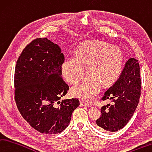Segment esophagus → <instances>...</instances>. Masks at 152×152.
Wrapping results in <instances>:
<instances>
[{
  "mask_svg": "<svg viewBox=\"0 0 152 152\" xmlns=\"http://www.w3.org/2000/svg\"><path fill=\"white\" fill-rule=\"evenodd\" d=\"M80 106H81V107H84V106H88V107H89V106H91V105L89 104V103H87L86 102H83V101H81Z\"/></svg>",
  "mask_w": 152,
  "mask_h": 152,
  "instance_id": "1",
  "label": "esophagus"
}]
</instances>
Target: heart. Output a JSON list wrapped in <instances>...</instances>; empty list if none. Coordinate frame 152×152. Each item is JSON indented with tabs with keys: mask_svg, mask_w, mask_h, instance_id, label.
Wrapping results in <instances>:
<instances>
[{
	"mask_svg": "<svg viewBox=\"0 0 152 152\" xmlns=\"http://www.w3.org/2000/svg\"><path fill=\"white\" fill-rule=\"evenodd\" d=\"M122 64L123 55L118 47L89 41L79 45L75 57L64 61L61 73L66 82L75 85L84 77L86 66L89 75L83 83L73 87L71 92L74 97L91 101L99 93L101 84L105 87L116 81L121 74Z\"/></svg>",
	"mask_w": 152,
	"mask_h": 152,
	"instance_id": "obj_1",
	"label": "heart"
}]
</instances>
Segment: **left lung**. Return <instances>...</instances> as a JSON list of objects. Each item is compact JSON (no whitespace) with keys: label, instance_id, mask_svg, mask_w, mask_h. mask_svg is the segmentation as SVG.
I'll return each instance as SVG.
<instances>
[{"label":"left lung","instance_id":"1","mask_svg":"<svg viewBox=\"0 0 152 152\" xmlns=\"http://www.w3.org/2000/svg\"><path fill=\"white\" fill-rule=\"evenodd\" d=\"M141 94L140 65L137 59L127 61L120 77L105 91L102 99L113 101L101 108V116L96 121L105 132H115L128 123L139 103Z\"/></svg>","mask_w":152,"mask_h":152}]
</instances>
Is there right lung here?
<instances>
[{"label":"right lung","instance_id":"obj_1","mask_svg":"<svg viewBox=\"0 0 152 152\" xmlns=\"http://www.w3.org/2000/svg\"><path fill=\"white\" fill-rule=\"evenodd\" d=\"M64 61L57 44L39 38L25 47L16 65L15 98L18 111L32 127L42 134L63 132L79 106L77 99L60 102L69 90L62 79Z\"/></svg>","mask_w":152,"mask_h":152}]
</instances>
